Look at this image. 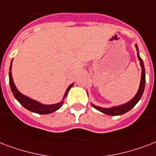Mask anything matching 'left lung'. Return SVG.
<instances>
[{
	"instance_id": "8db88e82",
	"label": "left lung",
	"mask_w": 156,
	"mask_h": 156,
	"mask_svg": "<svg viewBox=\"0 0 156 156\" xmlns=\"http://www.w3.org/2000/svg\"><path fill=\"white\" fill-rule=\"evenodd\" d=\"M135 47L137 49V58H138V60L140 61V65H141V67H142V76H141V81H140V85L139 88H138V90H137V94H135V96L132 99L130 100L129 102H126L124 104L119 105V106H115V107H109V108H105V107H98V106H95L94 104H92V106L94 107L95 109H97L98 111L102 112L106 115H123L124 113H126L132 109L133 107H134L135 105L137 104V102H139V100L141 99V98L142 96V94L144 92L145 89V84H146V72H145V67H144V63L142 62V59L141 58V57L139 55V53H138V47H137V44H135Z\"/></svg>"
}]
</instances>
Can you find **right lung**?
I'll return each mask as SVG.
<instances>
[{
	"mask_svg": "<svg viewBox=\"0 0 156 156\" xmlns=\"http://www.w3.org/2000/svg\"><path fill=\"white\" fill-rule=\"evenodd\" d=\"M13 61V60H12ZM12 61L11 63H10V67H9V85H10V89H11V91L14 94V98H16L17 101L20 103V104L23 106V107H25L26 109H27L30 112H35V113H37V114L41 115H46V114H50V113H53L57 110H58L60 107L62 106L63 104V100L64 98L67 96V94L69 92L70 89L73 86L74 83H72L68 86V88L67 89L66 92H65V94L63 96V98H62V101H61L60 102H58L56 104H50V105H45L42 104L41 102H37L36 100L32 99L30 98L27 97L25 95H23V94H21L20 92L18 90V89L15 86V84L14 83V80H13V77H12Z\"/></svg>",
	"mask_w": 156,
	"mask_h": 156,
	"instance_id": "1",
	"label": "right lung"
}]
</instances>
